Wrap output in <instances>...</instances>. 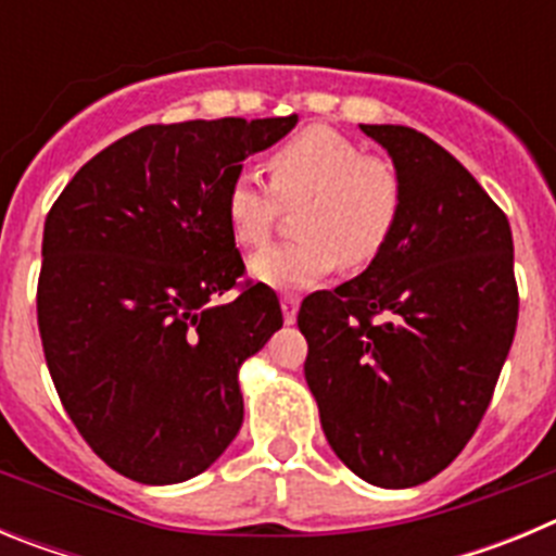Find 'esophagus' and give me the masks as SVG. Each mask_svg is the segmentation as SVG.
Listing matches in <instances>:
<instances>
[{"instance_id": "34e87169", "label": "esophagus", "mask_w": 556, "mask_h": 556, "mask_svg": "<svg viewBox=\"0 0 556 556\" xmlns=\"http://www.w3.org/2000/svg\"><path fill=\"white\" fill-rule=\"evenodd\" d=\"M298 306H301V301H298L294 294H283L281 308H283V323H287V326H292V323L298 320Z\"/></svg>"}]
</instances>
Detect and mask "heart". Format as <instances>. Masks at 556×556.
Wrapping results in <instances>:
<instances>
[{
  "mask_svg": "<svg viewBox=\"0 0 556 556\" xmlns=\"http://www.w3.org/2000/svg\"><path fill=\"white\" fill-rule=\"evenodd\" d=\"M269 186L239 172L225 189V223L239 248L267 242L281 205H296L301 239L273 244L250 258L255 281L281 292L308 289L337 269L376 258L395 230L404 186L395 166L365 159L356 141L328 127H308L267 159Z\"/></svg>",
  "mask_w": 556,
  "mask_h": 556,
  "instance_id": "1",
  "label": "heart"
}]
</instances>
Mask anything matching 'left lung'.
I'll list each match as a JSON object with an SVG mask.
<instances>
[{
	"label": "left lung",
	"mask_w": 556,
	"mask_h": 556,
	"mask_svg": "<svg viewBox=\"0 0 556 556\" xmlns=\"http://www.w3.org/2000/svg\"><path fill=\"white\" fill-rule=\"evenodd\" d=\"M404 205L353 281L303 301L306 384L333 454L367 484H424L488 412L518 326L513 230L459 161L404 125H358Z\"/></svg>",
	"instance_id": "1"
}]
</instances>
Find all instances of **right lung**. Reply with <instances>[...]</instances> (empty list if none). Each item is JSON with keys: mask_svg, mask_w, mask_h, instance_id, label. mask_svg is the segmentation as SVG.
I'll return each instance as SVG.
<instances>
[{"mask_svg": "<svg viewBox=\"0 0 556 556\" xmlns=\"http://www.w3.org/2000/svg\"><path fill=\"white\" fill-rule=\"evenodd\" d=\"M298 116L147 125L88 161L43 223L38 331L72 424L113 470L178 484L242 429L239 370L283 326L225 223L242 161Z\"/></svg>", "mask_w": 556, "mask_h": 556, "instance_id": "add662e5", "label": "right lung"}]
</instances>
